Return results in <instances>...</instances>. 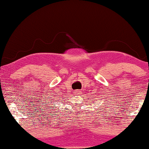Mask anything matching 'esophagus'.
I'll return each mask as SVG.
<instances>
[{"mask_svg": "<svg viewBox=\"0 0 149 149\" xmlns=\"http://www.w3.org/2000/svg\"><path fill=\"white\" fill-rule=\"evenodd\" d=\"M81 91H79V90H76V91H75V94H77V95H78V94H81Z\"/></svg>", "mask_w": 149, "mask_h": 149, "instance_id": "obj_1", "label": "esophagus"}]
</instances>
